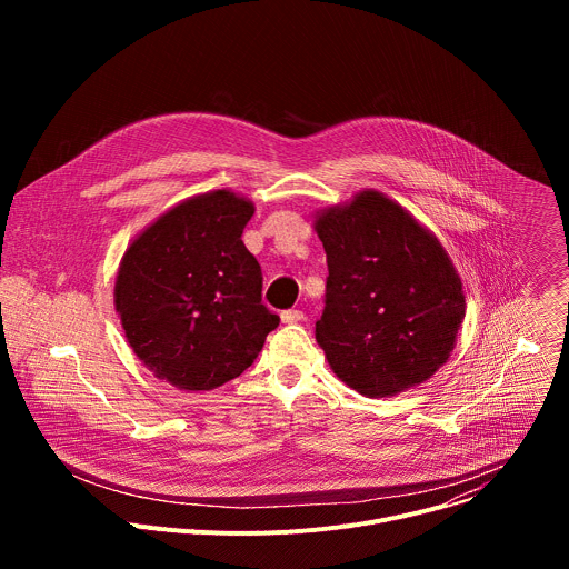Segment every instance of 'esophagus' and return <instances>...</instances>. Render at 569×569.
Returning <instances> with one entry per match:
<instances>
[{
  "mask_svg": "<svg viewBox=\"0 0 569 569\" xmlns=\"http://www.w3.org/2000/svg\"><path fill=\"white\" fill-rule=\"evenodd\" d=\"M279 317H281L283 323H297V321L303 319V312L297 310V308H288V310H283Z\"/></svg>",
  "mask_w": 569,
  "mask_h": 569,
  "instance_id": "1",
  "label": "esophagus"
}]
</instances>
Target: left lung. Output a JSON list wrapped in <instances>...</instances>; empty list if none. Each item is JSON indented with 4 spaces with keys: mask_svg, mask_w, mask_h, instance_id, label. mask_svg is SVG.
Masks as SVG:
<instances>
[{
    "mask_svg": "<svg viewBox=\"0 0 569 569\" xmlns=\"http://www.w3.org/2000/svg\"><path fill=\"white\" fill-rule=\"evenodd\" d=\"M329 279L315 340L333 373L369 398L430 380L466 315L463 283L439 238L376 189L315 211Z\"/></svg>",
    "mask_w": 569,
    "mask_h": 569,
    "instance_id": "obj_1",
    "label": "left lung"
}]
</instances>
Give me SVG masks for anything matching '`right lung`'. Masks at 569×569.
<instances>
[{
    "mask_svg": "<svg viewBox=\"0 0 569 569\" xmlns=\"http://www.w3.org/2000/svg\"><path fill=\"white\" fill-rule=\"evenodd\" d=\"M257 207L231 189L191 196L143 227L121 257L114 308L134 356L182 391H209L259 356L279 317L242 242Z\"/></svg>",
    "mask_w": 569,
    "mask_h": 569,
    "instance_id": "obj_1",
    "label": "right lung"
}]
</instances>
